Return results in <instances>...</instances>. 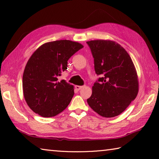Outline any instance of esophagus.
<instances>
[{"label":"esophagus","instance_id":"34e87169","mask_svg":"<svg viewBox=\"0 0 159 159\" xmlns=\"http://www.w3.org/2000/svg\"><path fill=\"white\" fill-rule=\"evenodd\" d=\"M75 89H76L77 90L79 91V90H80L81 88H83L84 86H83V85H82V86H81V85H75Z\"/></svg>","mask_w":159,"mask_h":159}]
</instances>
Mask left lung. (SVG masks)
I'll return each instance as SVG.
<instances>
[{
	"label": "left lung",
	"mask_w": 159,
	"mask_h": 159,
	"mask_svg": "<svg viewBox=\"0 0 159 159\" xmlns=\"http://www.w3.org/2000/svg\"><path fill=\"white\" fill-rule=\"evenodd\" d=\"M94 58V68L101 75L87 99L90 107L104 117L123 112L136 98L139 81L133 62L127 51L111 40L87 42Z\"/></svg>",
	"instance_id": "left-lung-1"
}]
</instances>
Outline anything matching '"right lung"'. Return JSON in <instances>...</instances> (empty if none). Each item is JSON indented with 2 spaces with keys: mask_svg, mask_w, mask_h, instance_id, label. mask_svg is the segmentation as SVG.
<instances>
[{
  "mask_svg": "<svg viewBox=\"0 0 159 159\" xmlns=\"http://www.w3.org/2000/svg\"><path fill=\"white\" fill-rule=\"evenodd\" d=\"M84 48L78 42L61 40L47 42L33 53L24 71V97L34 112L52 117L68 107L74 94V86L58 80L68 68V61Z\"/></svg>",
  "mask_w": 159,
  "mask_h": 159,
  "instance_id": "add662e5",
  "label": "right lung"
}]
</instances>
